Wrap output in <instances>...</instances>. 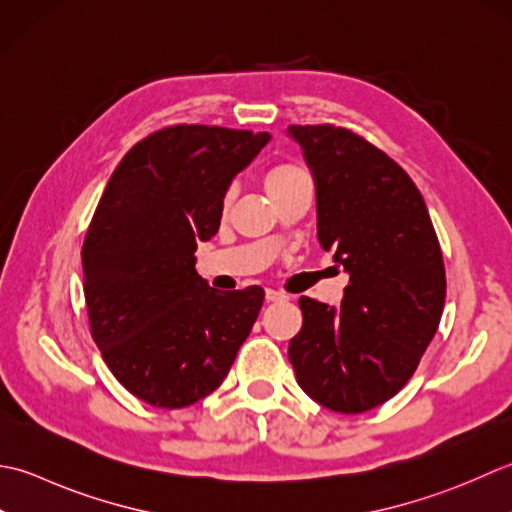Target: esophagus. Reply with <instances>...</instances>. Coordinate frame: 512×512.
Wrapping results in <instances>:
<instances>
[{
	"instance_id": "34e87169",
	"label": "esophagus",
	"mask_w": 512,
	"mask_h": 512,
	"mask_svg": "<svg viewBox=\"0 0 512 512\" xmlns=\"http://www.w3.org/2000/svg\"><path fill=\"white\" fill-rule=\"evenodd\" d=\"M265 298L267 302H278V300H289V296L285 291H278V289H265Z\"/></svg>"
}]
</instances>
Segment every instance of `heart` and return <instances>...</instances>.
Returning <instances> with one entry per match:
<instances>
[{
  "label": "heart",
  "instance_id": "heart-1",
  "mask_svg": "<svg viewBox=\"0 0 512 512\" xmlns=\"http://www.w3.org/2000/svg\"><path fill=\"white\" fill-rule=\"evenodd\" d=\"M302 179H309L305 170L298 168V165H294V163H283V165H276V168H271L267 172L265 187H267V192L271 196V194L285 190V187L294 185V183H298ZM229 196H232V194L225 196V203L229 201Z\"/></svg>",
  "mask_w": 512,
  "mask_h": 512
}]
</instances>
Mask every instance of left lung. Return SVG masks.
<instances>
[{
	"instance_id": "8db88e82",
	"label": "left lung",
	"mask_w": 512,
	"mask_h": 512,
	"mask_svg": "<svg viewBox=\"0 0 512 512\" xmlns=\"http://www.w3.org/2000/svg\"><path fill=\"white\" fill-rule=\"evenodd\" d=\"M316 183L318 241L349 276L338 307L298 300L289 342L300 389L336 413L398 393L440 325L446 274L429 210L398 163L333 125H291Z\"/></svg>"
}]
</instances>
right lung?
<instances>
[{
    "mask_svg": "<svg viewBox=\"0 0 512 512\" xmlns=\"http://www.w3.org/2000/svg\"><path fill=\"white\" fill-rule=\"evenodd\" d=\"M269 132L172 125L112 172L83 241L90 331L108 369L139 400L183 409L221 387L265 291H218L196 271L229 185Z\"/></svg>",
    "mask_w": 512,
    "mask_h": 512,
    "instance_id": "add662e5",
    "label": "right lung"
}]
</instances>
